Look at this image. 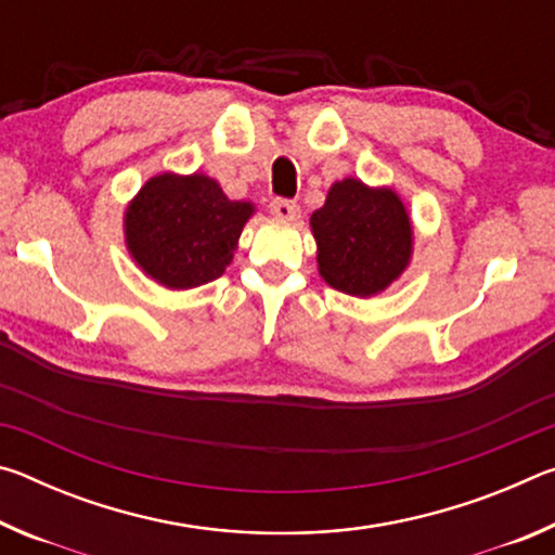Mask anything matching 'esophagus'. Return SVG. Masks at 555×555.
<instances>
[{
    "mask_svg": "<svg viewBox=\"0 0 555 555\" xmlns=\"http://www.w3.org/2000/svg\"><path fill=\"white\" fill-rule=\"evenodd\" d=\"M269 208H271V215H276V218H281V220H296L300 212L298 203L286 201V198H274Z\"/></svg>",
    "mask_w": 555,
    "mask_h": 555,
    "instance_id": "1",
    "label": "esophagus"
}]
</instances>
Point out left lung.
<instances>
[{"label": "left lung", "instance_id": "obj_1", "mask_svg": "<svg viewBox=\"0 0 555 555\" xmlns=\"http://www.w3.org/2000/svg\"><path fill=\"white\" fill-rule=\"evenodd\" d=\"M318 271L333 288L374 296L406 269L413 230L399 195L367 188L357 178L337 181L325 205L311 215Z\"/></svg>", "mask_w": 555, "mask_h": 555}]
</instances>
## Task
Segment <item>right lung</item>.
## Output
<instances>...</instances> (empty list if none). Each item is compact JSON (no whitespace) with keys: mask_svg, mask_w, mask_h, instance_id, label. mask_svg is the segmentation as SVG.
Here are the masks:
<instances>
[{"mask_svg":"<svg viewBox=\"0 0 555 555\" xmlns=\"http://www.w3.org/2000/svg\"><path fill=\"white\" fill-rule=\"evenodd\" d=\"M251 203L230 201L218 181L193 173L149 178L125 215L127 247L166 288H195L222 276Z\"/></svg>","mask_w":555,"mask_h":555,"instance_id":"add662e5","label":"right lung"}]
</instances>
